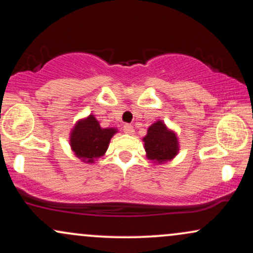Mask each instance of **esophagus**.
Returning <instances> with one entry per match:
<instances>
[{
    "instance_id": "obj_1",
    "label": "esophagus",
    "mask_w": 253,
    "mask_h": 253,
    "mask_svg": "<svg viewBox=\"0 0 253 253\" xmlns=\"http://www.w3.org/2000/svg\"><path fill=\"white\" fill-rule=\"evenodd\" d=\"M123 129H124V132L126 133V134H133V133H134V128H133L132 125H128V124L124 125Z\"/></svg>"
}]
</instances>
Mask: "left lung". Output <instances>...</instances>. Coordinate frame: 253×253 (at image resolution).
I'll return each instance as SVG.
<instances>
[{
  "label": "left lung",
  "mask_w": 253,
  "mask_h": 253,
  "mask_svg": "<svg viewBox=\"0 0 253 253\" xmlns=\"http://www.w3.org/2000/svg\"><path fill=\"white\" fill-rule=\"evenodd\" d=\"M143 141L146 157L157 164H163L175 158L179 150L176 133L168 128L162 120L151 125Z\"/></svg>",
  "instance_id": "left-lung-1"
}]
</instances>
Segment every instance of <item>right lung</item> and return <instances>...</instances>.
I'll use <instances>...</instances> for the list:
<instances>
[{"instance_id":"obj_1","label":"right lung","mask_w":253,"mask_h":253,"mask_svg":"<svg viewBox=\"0 0 253 253\" xmlns=\"http://www.w3.org/2000/svg\"><path fill=\"white\" fill-rule=\"evenodd\" d=\"M117 132V128H102L96 118L90 114L88 118L77 121L72 128L71 150L84 163H94L106 153L110 139Z\"/></svg>"}]
</instances>
